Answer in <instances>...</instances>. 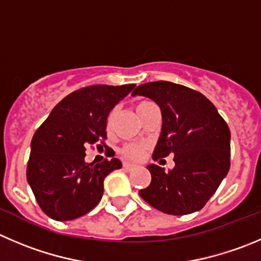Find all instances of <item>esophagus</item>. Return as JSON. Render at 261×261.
I'll use <instances>...</instances> for the list:
<instances>
[{
	"mask_svg": "<svg viewBox=\"0 0 261 261\" xmlns=\"http://www.w3.org/2000/svg\"><path fill=\"white\" fill-rule=\"evenodd\" d=\"M123 168L125 170H129V172H130V170L135 169L136 165H135V164H130V163H123Z\"/></svg>",
	"mask_w": 261,
	"mask_h": 261,
	"instance_id": "obj_1",
	"label": "esophagus"
}]
</instances>
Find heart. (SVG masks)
Wrapping results in <instances>:
<instances>
[{
    "mask_svg": "<svg viewBox=\"0 0 261 261\" xmlns=\"http://www.w3.org/2000/svg\"><path fill=\"white\" fill-rule=\"evenodd\" d=\"M151 106H153V103L150 102V101H141V102H138L137 105H136V111H137V114L140 115V118L151 108ZM113 120L114 113H111L108 119L109 126L113 124ZM143 151H145V145H142V143H126V145H124L123 148H121V155L125 159H128V160H138V159L142 158Z\"/></svg>",
    "mask_w": 261,
    "mask_h": 261,
    "instance_id": "1",
    "label": "heart"
}]
</instances>
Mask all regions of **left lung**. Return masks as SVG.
<instances>
[{
    "instance_id": "1",
    "label": "left lung",
    "mask_w": 261,
    "mask_h": 261,
    "mask_svg": "<svg viewBox=\"0 0 261 261\" xmlns=\"http://www.w3.org/2000/svg\"><path fill=\"white\" fill-rule=\"evenodd\" d=\"M145 96L161 111V133L152 159L174 155L169 172L155 164L151 183L140 196L165 214L186 215L205 206L229 170L230 132L217 108L200 92L172 82L138 86L132 96Z\"/></svg>"
}]
</instances>
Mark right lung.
Wrapping results in <instances>:
<instances>
[{"mask_svg": "<svg viewBox=\"0 0 261 261\" xmlns=\"http://www.w3.org/2000/svg\"><path fill=\"white\" fill-rule=\"evenodd\" d=\"M136 84H97L66 96L32 138L27 179L44 214L55 220H73L100 202L103 179L120 169L113 158L86 163V147L106 138L110 111Z\"/></svg>", "mask_w": 261, "mask_h": 261, "instance_id": "obj_1", "label": "right lung"}]
</instances>
